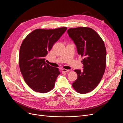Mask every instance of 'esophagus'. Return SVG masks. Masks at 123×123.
Instances as JSON below:
<instances>
[{
    "label": "esophagus",
    "instance_id": "obj_1",
    "mask_svg": "<svg viewBox=\"0 0 123 123\" xmlns=\"http://www.w3.org/2000/svg\"><path fill=\"white\" fill-rule=\"evenodd\" d=\"M62 71L64 72L67 73V72H69L70 71V70H67V69H62Z\"/></svg>",
    "mask_w": 123,
    "mask_h": 123
}]
</instances>
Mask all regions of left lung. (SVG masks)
<instances>
[{"label":"left lung","mask_w":123,"mask_h":123,"mask_svg":"<svg viewBox=\"0 0 123 123\" xmlns=\"http://www.w3.org/2000/svg\"><path fill=\"white\" fill-rule=\"evenodd\" d=\"M68 34L83 57V69H76L77 79L72 84L81 94L94 89L101 80L106 65V50L103 40L94 30L87 27L70 28Z\"/></svg>","instance_id":"obj_1"}]
</instances>
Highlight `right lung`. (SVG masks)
<instances>
[{"label": "right lung", "instance_id": "1", "mask_svg": "<svg viewBox=\"0 0 123 123\" xmlns=\"http://www.w3.org/2000/svg\"><path fill=\"white\" fill-rule=\"evenodd\" d=\"M66 30V27L36 29L22 43L19 55V68L25 83L34 91L44 93L54 88L60 72L58 68L46 63L45 57Z\"/></svg>", "mask_w": 123, "mask_h": 123}]
</instances>
